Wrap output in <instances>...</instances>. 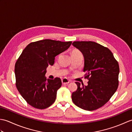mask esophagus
I'll use <instances>...</instances> for the list:
<instances>
[{
	"mask_svg": "<svg viewBox=\"0 0 132 132\" xmlns=\"http://www.w3.org/2000/svg\"><path fill=\"white\" fill-rule=\"evenodd\" d=\"M70 82V80L67 79V78H63V79H62V83L63 85H65V84H68Z\"/></svg>",
	"mask_w": 132,
	"mask_h": 132,
	"instance_id": "obj_1",
	"label": "esophagus"
}]
</instances>
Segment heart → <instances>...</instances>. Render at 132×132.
<instances>
[{
    "label": "heart",
    "mask_w": 132,
    "mask_h": 132,
    "mask_svg": "<svg viewBox=\"0 0 132 132\" xmlns=\"http://www.w3.org/2000/svg\"><path fill=\"white\" fill-rule=\"evenodd\" d=\"M82 55V53L79 51V50L77 49H74L71 52V57H73V56H77V55Z\"/></svg>",
    "instance_id": "heart-1"
}]
</instances>
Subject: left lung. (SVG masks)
Returning <instances> with one entry per match:
<instances>
[{
  "label": "left lung",
  "instance_id": "8db88e82",
  "mask_svg": "<svg viewBox=\"0 0 132 132\" xmlns=\"http://www.w3.org/2000/svg\"><path fill=\"white\" fill-rule=\"evenodd\" d=\"M72 45L82 52L85 60L83 71L88 85L75 82L78 88L72 100L78 107L94 111L107 103L119 86V66L108 48L93 41H75Z\"/></svg>",
  "mask_w": 132,
  "mask_h": 132
}]
</instances>
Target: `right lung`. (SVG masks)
<instances>
[{
  "label": "right lung",
  "mask_w": 132,
  "mask_h": 132,
  "mask_svg": "<svg viewBox=\"0 0 132 132\" xmlns=\"http://www.w3.org/2000/svg\"><path fill=\"white\" fill-rule=\"evenodd\" d=\"M71 43L45 39L30 43L23 50L15 63L16 86L29 105L42 109L54 103L62 82L60 78L47 79L46 68Z\"/></svg>",
  "instance_id": "obj_1"
}]
</instances>
